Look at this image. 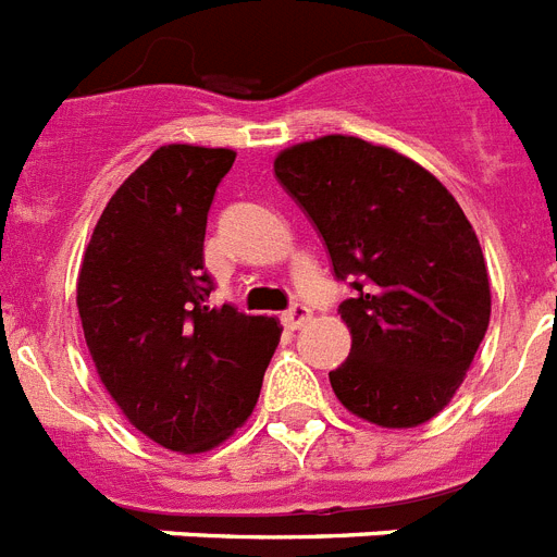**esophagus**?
Masks as SVG:
<instances>
[{
    "label": "esophagus",
    "instance_id": "1",
    "mask_svg": "<svg viewBox=\"0 0 557 557\" xmlns=\"http://www.w3.org/2000/svg\"><path fill=\"white\" fill-rule=\"evenodd\" d=\"M310 307L307 305H293L289 307L287 312H284L282 315V321H284V327L287 330H298V327H305L307 321H310Z\"/></svg>",
    "mask_w": 557,
    "mask_h": 557
}]
</instances>
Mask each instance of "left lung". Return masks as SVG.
Masks as SVG:
<instances>
[{
    "mask_svg": "<svg viewBox=\"0 0 557 557\" xmlns=\"http://www.w3.org/2000/svg\"><path fill=\"white\" fill-rule=\"evenodd\" d=\"M338 278L350 356L330 372L335 398L370 424L410 430L461 387L490 327V275L461 205L393 147L321 136L275 156Z\"/></svg>",
    "mask_w": 557,
    "mask_h": 557,
    "instance_id": "1",
    "label": "left lung"
}]
</instances>
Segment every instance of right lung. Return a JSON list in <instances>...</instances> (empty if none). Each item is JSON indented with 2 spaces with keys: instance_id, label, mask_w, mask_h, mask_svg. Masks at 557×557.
Segmentation results:
<instances>
[{
  "instance_id": "add662e5",
  "label": "right lung",
  "mask_w": 557,
  "mask_h": 557,
  "mask_svg": "<svg viewBox=\"0 0 557 557\" xmlns=\"http://www.w3.org/2000/svg\"><path fill=\"white\" fill-rule=\"evenodd\" d=\"M233 162L227 147H159L110 196L76 282L99 381L139 433L182 455L245 424L282 338L275 319L207 305V210Z\"/></svg>"
}]
</instances>
